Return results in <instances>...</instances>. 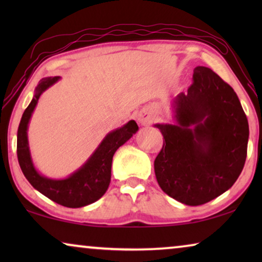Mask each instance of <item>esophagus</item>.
Returning <instances> with one entry per match:
<instances>
[{
	"label": "esophagus",
	"mask_w": 262,
	"mask_h": 262,
	"mask_svg": "<svg viewBox=\"0 0 262 262\" xmlns=\"http://www.w3.org/2000/svg\"><path fill=\"white\" fill-rule=\"evenodd\" d=\"M137 118H138V121L142 125H149L150 123H151V117H150L146 112H144V111L139 113Z\"/></svg>",
	"instance_id": "34e87169"
}]
</instances>
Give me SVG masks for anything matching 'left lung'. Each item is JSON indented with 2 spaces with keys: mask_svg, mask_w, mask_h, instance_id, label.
Wrapping results in <instances>:
<instances>
[{
  "mask_svg": "<svg viewBox=\"0 0 262 262\" xmlns=\"http://www.w3.org/2000/svg\"><path fill=\"white\" fill-rule=\"evenodd\" d=\"M174 123L155 124L163 135L154 162L162 191L189 206L228 191L247 157L249 126L230 85L206 67H196L187 93L173 101Z\"/></svg>",
  "mask_w": 262,
  "mask_h": 262,
  "instance_id": "left-lung-1",
  "label": "left lung"
}]
</instances>
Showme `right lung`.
<instances>
[{
	"mask_svg": "<svg viewBox=\"0 0 262 262\" xmlns=\"http://www.w3.org/2000/svg\"><path fill=\"white\" fill-rule=\"evenodd\" d=\"M59 76L42 78L35 88L33 99L25 110L17 128L16 152L21 170L37 191L59 205L75 209L89 205L105 194L111 182L114 152L138 131V125L135 120H130L121 127L107 134L91 157L68 178L50 179L44 177L35 169L32 161L27 130L40 95L59 81Z\"/></svg>",
	"mask_w": 262,
	"mask_h": 262,
	"instance_id": "add662e5",
	"label": "right lung"
}]
</instances>
